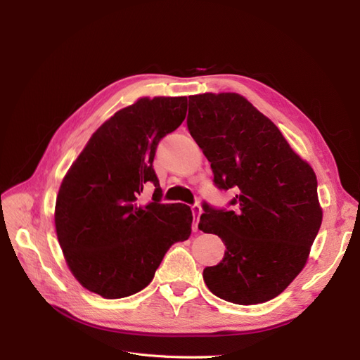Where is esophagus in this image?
<instances>
[{"mask_svg": "<svg viewBox=\"0 0 360 360\" xmlns=\"http://www.w3.org/2000/svg\"><path fill=\"white\" fill-rule=\"evenodd\" d=\"M192 212H193V214H197V222H193L192 230H193V231H198V216L201 214V205H200L198 202H195V204L192 205Z\"/></svg>", "mask_w": 360, "mask_h": 360, "instance_id": "obj_1", "label": "esophagus"}]
</instances>
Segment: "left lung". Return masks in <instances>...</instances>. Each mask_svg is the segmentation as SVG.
Returning a JSON list of instances; mask_svg holds the SVG:
<instances>
[{
	"instance_id": "left-lung-1",
	"label": "left lung",
	"mask_w": 360,
	"mask_h": 360,
	"mask_svg": "<svg viewBox=\"0 0 360 360\" xmlns=\"http://www.w3.org/2000/svg\"><path fill=\"white\" fill-rule=\"evenodd\" d=\"M188 129L230 209L202 202L198 228L226 246L204 269L214 296L257 304L284 291L307 263L321 225L317 177L270 120L236 93L189 96Z\"/></svg>"
}]
</instances>
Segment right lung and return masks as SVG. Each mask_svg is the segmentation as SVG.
Listing matches in <instances>:
<instances>
[{
  "instance_id": "right-lung-1",
  "label": "right lung",
  "mask_w": 360,
  "mask_h": 360,
  "mask_svg": "<svg viewBox=\"0 0 360 360\" xmlns=\"http://www.w3.org/2000/svg\"><path fill=\"white\" fill-rule=\"evenodd\" d=\"M186 97H143L93 134L64 177L56 228L68 266L79 284L105 299L146 288L167 250L188 240L192 210L163 204L153 169L158 146L186 117ZM148 184L155 192L137 204Z\"/></svg>"
}]
</instances>
